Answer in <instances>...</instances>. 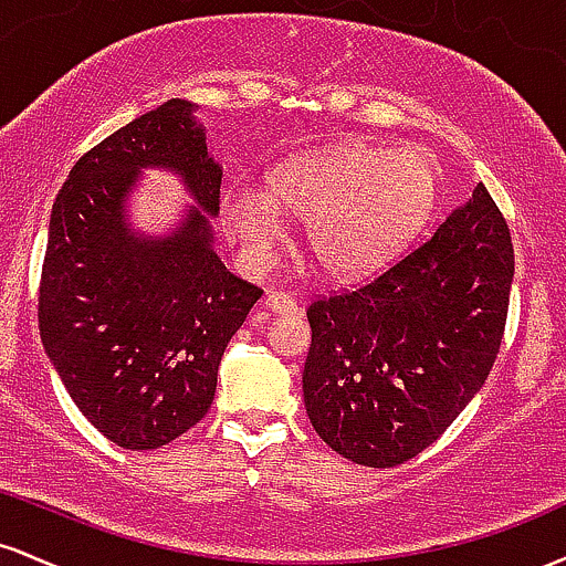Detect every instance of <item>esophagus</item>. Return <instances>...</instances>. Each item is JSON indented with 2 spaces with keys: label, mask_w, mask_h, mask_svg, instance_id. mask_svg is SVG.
Here are the masks:
<instances>
[{
  "label": "esophagus",
  "mask_w": 566,
  "mask_h": 566,
  "mask_svg": "<svg viewBox=\"0 0 566 566\" xmlns=\"http://www.w3.org/2000/svg\"><path fill=\"white\" fill-rule=\"evenodd\" d=\"M263 303L271 314H295L297 308V301L292 295H287V292H269Z\"/></svg>",
  "instance_id": "1"
}]
</instances>
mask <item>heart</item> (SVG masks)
Here are the masks:
<instances>
[{
  "label": "heart",
  "mask_w": 566,
  "mask_h": 566,
  "mask_svg": "<svg viewBox=\"0 0 566 566\" xmlns=\"http://www.w3.org/2000/svg\"><path fill=\"white\" fill-rule=\"evenodd\" d=\"M439 188V161L423 146L346 143L276 165L265 193L252 186L226 188L220 218L252 269L274 255L284 210L303 218L305 244L327 274L361 276L418 237Z\"/></svg>",
  "instance_id": "b5f03b06"
}]
</instances>
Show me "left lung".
I'll return each instance as SVG.
<instances>
[{
    "instance_id": "left-lung-1",
    "label": "left lung",
    "mask_w": 566,
    "mask_h": 566,
    "mask_svg": "<svg viewBox=\"0 0 566 566\" xmlns=\"http://www.w3.org/2000/svg\"><path fill=\"white\" fill-rule=\"evenodd\" d=\"M513 244L479 184L463 207L354 290L305 308L303 399L343 458L394 469L433 444L484 386L503 343Z\"/></svg>"
}]
</instances>
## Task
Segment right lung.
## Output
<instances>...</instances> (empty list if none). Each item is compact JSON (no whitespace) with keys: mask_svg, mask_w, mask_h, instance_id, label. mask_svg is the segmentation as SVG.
<instances>
[{"mask_svg":"<svg viewBox=\"0 0 566 566\" xmlns=\"http://www.w3.org/2000/svg\"><path fill=\"white\" fill-rule=\"evenodd\" d=\"M191 114L193 103L172 97L90 148L50 216L44 350L84 418L125 450H157L205 418L220 356L263 295L212 250L203 213L218 216L223 170ZM143 166H170L198 199L172 238H138L124 223Z\"/></svg>","mask_w":566,"mask_h":566,"instance_id":"add662e5","label":"right lung"}]
</instances>
